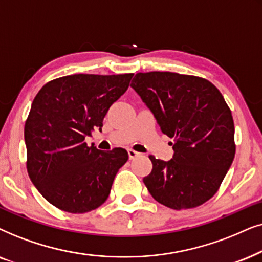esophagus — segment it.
I'll use <instances>...</instances> for the list:
<instances>
[{"label": "esophagus", "mask_w": 262, "mask_h": 262, "mask_svg": "<svg viewBox=\"0 0 262 262\" xmlns=\"http://www.w3.org/2000/svg\"><path fill=\"white\" fill-rule=\"evenodd\" d=\"M128 156H129V159H135V158H137V157L140 156V153L137 152V151H134V149L129 148L128 149Z\"/></svg>", "instance_id": "obj_1"}]
</instances>
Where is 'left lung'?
I'll list each match as a JSON object with an SVG mask.
<instances>
[{
	"label": "left lung",
	"mask_w": 262,
	"mask_h": 262,
	"mask_svg": "<svg viewBox=\"0 0 262 262\" xmlns=\"http://www.w3.org/2000/svg\"><path fill=\"white\" fill-rule=\"evenodd\" d=\"M137 91L171 142L169 162L149 156L144 177L153 199L172 210L194 208L217 193L235 158L231 110L208 80L171 72L138 73Z\"/></svg>",
	"instance_id": "obj_1"
}]
</instances>
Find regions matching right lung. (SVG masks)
Masks as SVG:
<instances>
[{
  "instance_id": "obj_1",
  "label": "right lung",
  "mask_w": 262,
  "mask_h": 262,
  "mask_svg": "<svg viewBox=\"0 0 262 262\" xmlns=\"http://www.w3.org/2000/svg\"><path fill=\"white\" fill-rule=\"evenodd\" d=\"M133 73L74 74L51 80L34 97L25 123L27 172L45 200L69 213L98 208L109 196L124 148L103 152L85 138L102 130L109 107Z\"/></svg>"
}]
</instances>
